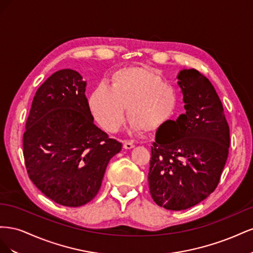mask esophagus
Here are the masks:
<instances>
[{
  "label": "esophagus",
  "mask_w": 253,
  "mask_h": 253,
  "mask_svg": "<svg viewBox=\"0 0 253 253\" xmlns=\"http://www.w3.org/2000/svg\"><path fill=\"white\" fill-rule=\"evenodd\" d=\"M134 147H135V144H134V142H132V141H125V142H124V148H125L126 150L133 149Z\"/></svg>",
  "instance_id": "1"
}]
</instances>
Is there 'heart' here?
Here are the masks:
<instances>
[{
  "instance_id": "1",
  "label": "heart",
  "mask_w": 253,
  "mask_h": 253,
  "mask_svg": "<svg viewBox=\"0 0 253 253\" xmlns=\"http://www.w3.org/2000/svg\"><path fill=\"white\" fill-rule=\"evenodd\" d=\"M177 102L171 84L149 68L131 66L116 71L111 85H97L88 98V106L97 124L109 132L122 125L127 106L129 126L135 132L156 131L168 122Z\"/></svg>"
}]
</instances>
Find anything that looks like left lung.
Returning <instances> with one entry per match:
<instances>
[{"label": "left lung", "mask_w": 253, "mask_h": 253, "mask_svg": "<svg viewBox=\"0 0 253 253\" xmlns=\"http://www.w3.org/2000/svg\"><path fill=\"white\" fill-rule=\"evenodd\" d=\"M177 79L186 113L157 131L148 176L153 200L172 211L191 208L215 190L230 145L223 104L211 82L194 68L180 71Z\"/></svg>", "instance_id": "8db88e82"}]
</instances>
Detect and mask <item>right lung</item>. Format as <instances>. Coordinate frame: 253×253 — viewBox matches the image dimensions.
I'll return each instance as SVG.
<instances>
[{
  "label": "right lung",
  "mask_w": 253,
  "mask_h": 253,
  "mask_svg": "<svg viewBox=\"0 0 253 253\" xmlns=\"http://www.w3.org/2000/svg\"><path fill=\"white\" fill-rule=\"evenodd\" d=\"M86 82L74 70L52 74L38 88L23 135L30 180L55 203L80 207L97 195L122 144L94 124Z\"/></svg>",
  "instance_id": "right-lung-1"
}]
</instances>
